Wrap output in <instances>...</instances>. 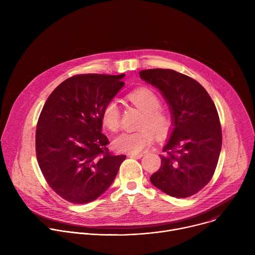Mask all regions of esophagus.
Masks as SVG:
<instances>
[{"instance_id":"esophagus-1","label":"esophagus","mask_w":255,"mask_h":255,"mask_svg":"<svg viewBox=\"0 0 255 255\" xmlns=\"http://www.w3.org/2000/svg\"><path fill=\"white\" fill-rule=\"evenodd\" d=\"M128 155L130 157H133V158H140V157L143 156V153H134V152H132V153H129Z\"/></svg>"}]
</instances>
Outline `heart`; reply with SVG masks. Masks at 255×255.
Segmentation results:
<instances>
[{"label": "heart", "instance_id": "b5f03b06", "mask_svg": "<svg viewBox=\"0 0 255 255\" xmlns=\"http://www.w3.org/2000/svg\"><path fill=\"white\" fill-rule=\"evenodd\" d=\"M127 99L141 111L143 117L140 129L134 132H124L114 140V147L123 152H139L146 149L154 137L166 139L174 125L172 114L161 108L159 97L147 88H140L128 94ZM103 126L111 132H117L121 126V111L115 101H109L101 112Z\"/></svg>", "mask_w": 255, "mask_h": 255}]
</instances>
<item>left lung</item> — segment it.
<instances>
[{
    "mask_svg": "<svg viewBox=\"0 0 255 255\" xmlns=\"http://www.w3.org/2000/svg\"><path fill=\"white\" fill-rule=\"evenodd\" d=\"M139 75L160 90L174 119L151 184L174 198L191 197L208 185L219 159L222 129L215 104L196 80L173 69H145Z\"/></svg>",
    "mask_w": 255,
    "mask_h": 255,
    "instance_id": "left-lung-1",
    "label": "left lung"
}]
</instances>
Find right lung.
Segmentation results:
<instances>
[{"instance_id":"add662e5","label":"right lung","mask_w":255,"mask_h":255,"mask_svg":"<svg viewBox=\"0 0 255 255\" xmlns=\"http://www.w3.org/2000/svg\"><path fill=\"white\" fill-rule=\"evenodd\" d=\"M119 76L76 75L46 100L36 126L35 149L48 186L62 199L87 204L115 179L126 155L113 154L101 112L124 86Z\"/></svg>"}]
</instances>
